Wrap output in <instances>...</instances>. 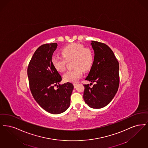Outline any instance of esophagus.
Instances as JSON below:
<instances>
[{"label": "esophagus", "instance_id": "obj_1", "mask_svg": "<svg viewBox=\"0 0 148 148\" xmlns=\"http://www.w3.org/2000/svg\"><path fill=\"white\" fill-rule=\"evenodd\" d=\"M73 86H74V87H75V88H76V86H77V84H76V83H73Z\"/></svg>", "mask_w": 148, "mask_h": 148}]
</instances>
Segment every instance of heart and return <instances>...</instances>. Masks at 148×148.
Wrapping results in <instances>:
<instances>
[{
  "label": "heart",
  "mask_w": 148,
  "mask_h": 148,
  "mask_svg": "<svg viewBox=\"0 0 148 148\" xmlns=\"http://www.w3.org/2000/svg\"><path fill=\"white\" fill-rule=\"evenodd\" d=\"M61 53L62 57L53 56L52 58V64L56 71L62 72L66 70L67 61L72 60V65L74 69L64 75V79L66 82H77L82 76L83 70L88 71L93 64L94 53L92 50L78 43H72L64 46Z\"/></svg>",
  "instance_id": "heart-1"
}]
</instances>
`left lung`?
Instances as JSON below:
<instances>
[{"mask_svg": "<svg viewBox=\"0 0 148 148\" xmlns=\"http://www.w3.org/2000/svg\"><path fill=\"white\" fill-rule=\"evenodd\" d=\"M95 51L93 64L85 79L92 83L84 84V99L89 107L101 108L108 105L115 96L119 84V62L113 51L108 45L92 41Z\"/></svg>", "mask_w": 148, "mask_h": 148, "instance_id": "left-lung-1", "label": "left lung"}]
</instances>
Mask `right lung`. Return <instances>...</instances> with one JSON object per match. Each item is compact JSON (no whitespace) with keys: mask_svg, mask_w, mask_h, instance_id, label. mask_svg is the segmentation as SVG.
I'll return each instance as SVG.
<instances>
[{"mask_svg":"<svg viewBox=\"0 0 148 148\" xmlns=\"http://www.w3.org/2000/svg\"><path fill=\"white\" fill-rule=\"evenodd\" d=\"M57 43L41 45L34 52L27 67L30 90L40 106L49 113L60 114L70 106L73 85L70 82L58 84L61 76L52 64ZM56 85L59 88L54 89Z\"/></svg>","mask_w":148,"mask_h":148,"instance_id":"right-lung-1","label":"right lung"}]
</instances>
